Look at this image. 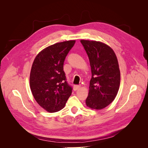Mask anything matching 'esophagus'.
Segmentation results:
<instances>
[{
	"mask_svg": "<svg viewBox=\"0 0 148 148\" xmlns=\"http://www.w3.org/2000/svg\"><path fill=\"white\" fill-rule=\"evenodd\" d=\"M80 88H81V86H80V85H75L74 87H73V89H74L75 91H77Z\"/></svg>",
	"mask_w": 148,
	"mask_h": 148,
	"instance_id": "34e87169",
	"label": "esophagus"
}]
</instances>
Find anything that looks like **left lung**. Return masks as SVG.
Masks as SVG:
<instances>
[{
    "label": "left lung",
    "instance_id": "1",
    "mask_svg": "<svg viewBox=\"0 0 148 148\" xmlns=\"http://www.w3.org/2000/svg\"><path fill=\"white\" fill-rule=\"evenodd\" d=\"M90 63L92 77L89 86L87 107L101 110L109 106L117 96L120 84V72L113 49L100 41L82 39Z\"/></svg>",
    "mask_w": 148,
    "mask_h": 148
}]
</instances>
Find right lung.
Masks as SVG:
<instances>
[{"mask_svg":"<svg viewBox=\"0 0 148 148\" xmlns=\"http://www.w3.org/2000/svg\"><path fill=\"white\" fill-rule=\"evenodd\" d=\"M75 40L56 43L39 52L31 66L29 85L34 99L48 112L65 107L72 88L67 84L64 71L66 55Z\"/></svg>","mask_w":148,"mask_h":148,"instance_id":"1","label":"right lung"}]
</instances>
